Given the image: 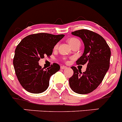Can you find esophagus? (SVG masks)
I'll return each instance as SVG.
<instances>
[{
	"mask_svg": "<svg viewBox=\"0 0 122 122\" xmlns=\"http://www.w3.org/2000/svg\"><path fill=\"white\" fill-rule=\"evenodd\" d=\"M66 68H67V67L65 66H60V68H61L62 69H66Z\"/></svg>",
	"mask_w": 122,
	"mask_h": 122,
	"instance_id": "34e87169",
	"label": "esophagus"
}]
</instances>
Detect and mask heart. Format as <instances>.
Here are the masks:
<instances>
[{
  "mask_svg": "<svg viewBox=\"0 0 122 122\" xmlns=\"http://www.w3.org/2000/svg\"><path fill=\"white\" fill-rule=\"evenodd\" d=\"M68 42H69V44L71 45V46H74V44H76V43H80V41L76 38H71L70 39H68ZM58 47V44H57L55 46H54V49H56ZM65 60L66 62H68V60H66V59H65Z\"/></svg>",
  "mask_w": 122,
  "mask_h": 122,
  "instance_id": "1",
  "label": "heart"
}]
</instances>
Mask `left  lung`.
Here are the masks:
<instances>
[{
	"label": "left lung",
	"instance_id": "left-lung-1",
	"mask_svg": "<svg viewBox=\"0 0 122 122\" xmlns=\"http://www.w3.org/2000/svg\"><path fill=\"white\" fill-rule=\"evenodd\" d=\"M83 40L84 51L76 62V65L87 64L84 72L72 66L74 74L69 79L70 87L78 94H87L98 87L110 67L111 51L102 36L87 29L72 32Z\"/></svg>",
	"mask_w": 122,
	"mask_h": 122
}]
</instances>
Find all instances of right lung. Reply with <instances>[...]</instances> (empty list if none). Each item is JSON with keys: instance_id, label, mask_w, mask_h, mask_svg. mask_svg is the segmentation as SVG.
<instances>
[{"instance_id": "right-lung-1", "label": "right lung", "mask_w": 122, "mask_h": 122, "mask_svg": "<svg viewBox=\"0 0 122 122\" xmlns=\"http://www.w3.org/2000/svg\"><path fill=\"white\" fill-rule=\"evenodd\" d=\"M64 35L39 33L23 38L15 50L13 65L21 85L32 93H41L49 86L51 76L59 71L60 66L54 63L44 69L39 65V60L52 54L54 47Z\"/></svg>"}]
</instances>
